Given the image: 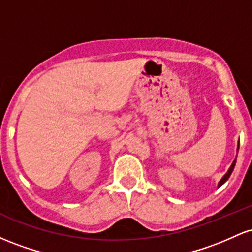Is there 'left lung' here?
<instances>
[{
    "label": "left lung",
    "instance_id": "obj_1",
    "mask_svg": "<svg viewBox=\"0 0 252 252\" xmlns=\"http://www.w3.org/2000/svg\"><path fill=\"white\" fill-rule=\"evenodd\" d=\"M238 149H239V141H238V147H237V152H238ZM236 161H237V158H235V160H233V162H232V164H231V166H230V168H228L227 172L225 173V175L222 176V178L220 179V181L218 182V187H220L221 185H224L225 182H226L227 179L230 178L231 173H232V170H233V168H235V166H236Z\"/></svg>",
    "mask_w": 252,
    "mask_h": 252
}]
</instances>
